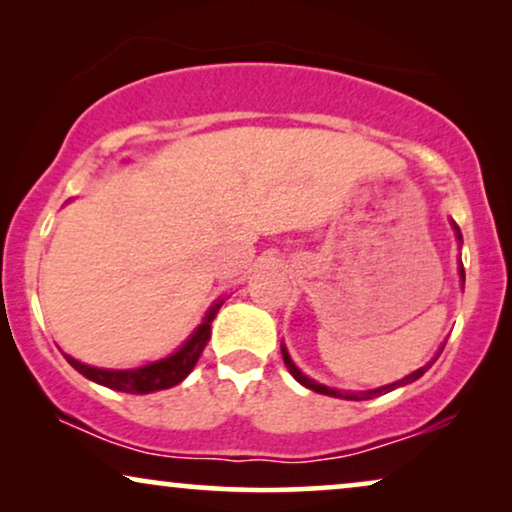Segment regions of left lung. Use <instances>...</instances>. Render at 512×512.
Instances as JSON below:
<instances>
[{
  "mask_svg": "<svg viewBox=\"0 0 512 512\" xmlns=\"http://www.w3.org/2000/svg\"><path fill=\"white\" fill-rule=\"evenodd\" d=\"M452 223V230H454V237H457V242H459V247H461V230H459V226L454 221H450ZM459 277H461V284H464V279H466V275H464V265H461V261H459ZM445 347V345H443ZM443 347L438 349V354L433 356V359L426 363V366H422V368H417L415 373H410V375H405L403 380H398V382H391V384H384V387H377V389H368V391H345V389H335V387H326V384H319L317 380H312V377H307L303 370H300L296 363L291 361V356H289V352H286V347L282 345V356H284V363H286V368H289V373L296 377V380L303 384V387H307V389H312V391H317V394H324V396H333V398H345V401H368V398H375V396H382V394H389V391H394V389H398V387H405V384H412L415 380H419V377H422L426 370H429L431 366H433V361L438 359L440 356V352H443Z\"/></svg>",
  "mask_w": 512,
  "mask_h": 512,
  "instance_id": "obj_1",
  "label": "left lung"
}]
</instances>
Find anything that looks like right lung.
<instances>
[{
    "label": "right lung",
    "mask_w": 512,
    "mask_h": 512,
    "mask_svg": "<svg viewBox=\"0 0 512 512\" xmlns=\"http://www.w3.org/2000/svg\"><path fill=\"white\" fill-rule=\"evenodd\" d=\"M221 305H223V298L214 300V303L209 305V310L205 312V317H202L200 326L188 335L184 345H181L177 352L165 356V359L144 363V366H137V368H125V370L95 368V366H88V363L76 361L74 356L69 354H65V359L69 361V366L79 370V373L83 377H88L90 382L102 384V387H109L114 391H125V394H153V391L170 389L174 384L184 382L188 373L195 368L202 349L207 345L209 328H212V321Z\"/></svg>",
    "instance_id": "add662e5"
}]
</instances>
